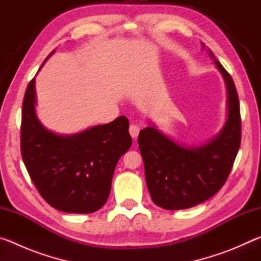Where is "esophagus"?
I'll return each instance as SVG.
<instances>
[{
    "instance_id": "esophagus-1",
    "label": "esophagus",
    "mask_w": 261,
    "mask_h": 261,
    "mask_svg": "<svg viewBox=\"0 0 261 261\" xmlns=\"http://www.w3.org/2000/svg\"><path fill=\"white\" fill-rule=\"evenodd\" d=\"M139 131H140L139 126L136 125V124H131L130 127H129V132H130V135H131V137H132V138H134V139H136L137 137H138Z\"/></svg>"
}]
</instances>
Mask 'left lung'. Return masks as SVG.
Segmentation results:
<instances>
[{
  "instance_id": "obj_1",
  "label": "left lung",
  "mask_w": 261,
  "mask_h": 261,
  "mask_svg": "<svg viewBox=\"0 0 261 261\" xmlns=\"http://www.w3.org/2000/svg\"><path fill=\"white\" fill-rule=\"evenodd\" d=\"M207 53L227 86L228 117L219 135L196 147L176 143L155 125L138 136L148 192L154 204L165 210L190 208L213 197L226 183L240 149L242 123L235 84L212 50Z\"/></svg>"
}]
</instances>
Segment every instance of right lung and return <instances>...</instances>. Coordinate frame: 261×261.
<instances>
[{
    "label": "right lung",
    "instance_id": "obj_1",
    "mask_svg": "<svg viewBox=\"0 0 261 261\" xmlns=\"http://www.w3.org/2000/svg\"><path fill=\"white\" fill-rule=\"evenodd\" d=\"M34 84L33 78L26 88L20 126L21 156L30 177L54 208L93 213L107 201L115 167L132 144L129 121L120 116L79 134L57 135L35 115Z\"/></svg>",
    "mask_w": 261,
    "mask_h": 261
}]
</instances>
